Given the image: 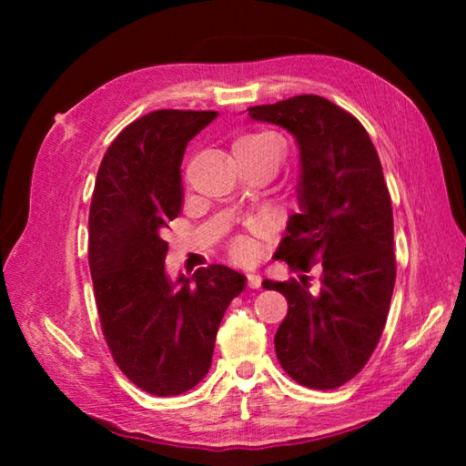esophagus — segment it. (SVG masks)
Returning a JSON list of instances; mask_svg holds the SVG:
<instances>
[{"label": "esophagus", "mask_w": 466, "mask_h": 466, "mask_svg": "<svg viewBox=\"0 0 466 466\" xmlns=\"http://www.w3.org/2000/svg\"><path fill=\"white\" fill-rule=\"evenodd\" d=\"M247 283H248V288L257 289V288H261L263 279H261V275H258L257 271H250V273H247Z\"/></svg>", "instance_id": "obj_1"}]
</instances>
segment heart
<instances>
[{"mask_svg": "<svg viewBox=\"0 0 466 466\" xmlns=\"http://www.w3.org/2000/svg\"><path fill=\"white\" fill-rule=\"evenodd\" d=\"M234 152H257V154H281L279 139L271 136V133H250L244 136L234 144ZM252 252L250 242L247 238H238L232 244V255L236 258H248Z\"/></svg>", "mask_w": 466, "mask_h": 466, "instance_id": "b5f03b06", "label": "heart"}]
</instances>
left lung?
Instances as JSON below:
<instances>
[{"label": "left lung", "mask_w": 466, "mask_h": 466, "mask_svg": "<svg viewBox=\"0 0 466 466\" xmlns=\"http://www.w3.org/2000/svg\"><path fill=\"white\" fill-rule=\"evenodd\" d=\"M252 121L289 131L299 149L298 214L275 258L298 281L265 279L288 299L275 333L281 368L309 389L351 380L376 350L394 289L392 205L368 131L333 102L302 94L250 106ZM319 261V279L305 275Z\"/></svg>", "instance_id": "obj_1"}]
</instances>
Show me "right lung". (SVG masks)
I'll use <instances>...</instances> for the list:
<instances>
[{
    "instance_id": "right-lung-1",
    "label": "right lung",
    "mask_w": 466,
    "mask_h": 466,
    "mask_svg": "<svg viewBox=\"0 0 466 466\" xmlns=\"http://www.w3.org/2000/svg\"><path fill=\"white\" fill-rule=\"evenodd\" d=\"M214 110H154L127 125L102 157L90 205V273L102 333L141 390H191L211 366L218 327L247 278L226 265L167 273L168 224L180 214L187 144Z\"/></svg>"
}]
</instances>
